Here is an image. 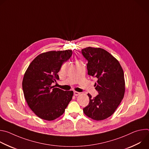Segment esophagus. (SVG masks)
Here are the masks:
<instances>
[{
  "label": "esophagus",
  "mask_w": 149,
  "mask_h": 149,
  "mask_svg": "<svg viewBox=\"0 0 149 149\" xmlns=\"http://www.w3.org/2000/svg\"><path fill=\"white\" fill-rule=\"evenodd\" d=\"M80 94V93H78V92H77V91H74V95H75V96H78V95H79Z\"/></svg>",
  "instance_id": "obj_1"
}]
</instances>
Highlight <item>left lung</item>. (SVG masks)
<instances>
[{
  "label": "left lung",
  "mask_w": 149,
  "mask_h": 149,
  "mask_svg": "<svg viewBox=\"0 0 149 149\" xmlns=\"http://www.w3.org/2000/svg\"><path fill=\"white\" fill-rule=\"evenodd\" d=\"M82 54L88 61V74L97 78L94 86L98 93L94 98L88 94L90 102L83 111L91 119L103 120L115 112L124 97V72L118 61L104 49L90 47Z\"/></svg>",
  "instance_id": "8db88e82"
}]
</instances>
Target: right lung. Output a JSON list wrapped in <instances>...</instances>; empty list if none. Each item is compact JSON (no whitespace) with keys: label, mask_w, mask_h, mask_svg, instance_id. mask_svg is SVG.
Wrapping results in <instances>:
<instances>
[{"label":"right lung","mask_w":149,"mask_h":149,"mask_svg":"<svg viewBox=\"0 0 149 149\" xmlns=\"http://www.w3.org/2000/svg\"><path fill=\"white\" fill-rule=\"evenodd\" d=\"M71 50L49 51L39 54L30 63L23 78L25 98L31 110L39 118L54 120L65 112L73 96L72 91L55 88L62 63L70 58Z\"/></svg>","instance_id":"add662e5"}]
</instances>
